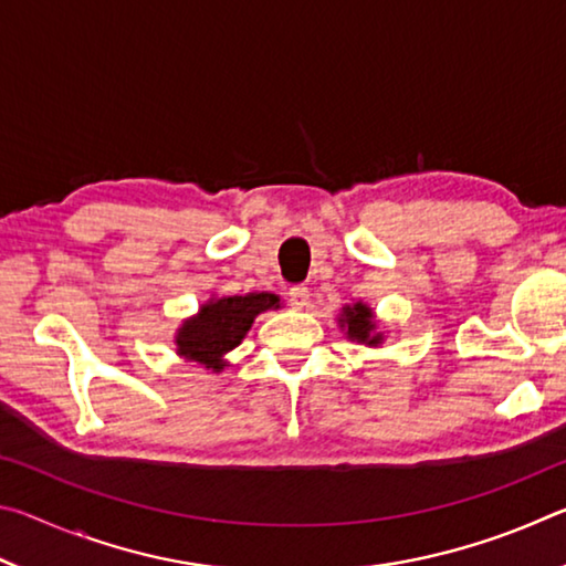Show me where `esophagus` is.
<instances>
[{"label":"esophagus","instance_id":"34e87169","mask_svg":"<svg viewBox=\"0 0 566 566\" xmlns=\"http://www.w3.org/2000/svg\"><path fill=\"white\" fill-rule=\"evenodd\" d=\"M310 296H312V292L306 290V286H292L290 292H286V300H290V304L294 306V310H304L306 304H310Z\"/></svg>","mask_w":566,"mask_h":566}]
</instances>
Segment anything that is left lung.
I'll return each mask as SVG.
<instances>
[{
	"label": "left lung",
	"mask_w": 566,
	"mask_h": 566,
	"mask_svg": "<svg viewBox=\"0 0 566 566\" xmlns=\"http://www.w3.org/2000/svg\"><path fill=\"white\" fill-rule=\"evenodd\" d=\"M339 327L347 332V337L352 342L367 344V347H377V344H381V339H385L381 337V332H377L375 312L361 302L344 306L339 314Z\"/></svg>",
	"instance_id": "8db88e82"
}]
</instances>
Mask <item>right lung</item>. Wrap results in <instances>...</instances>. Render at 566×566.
I'll return each instance as SVG.
<instances>
[{"label": "right lung", "instance_id": "add662e5", "mask_svg": "<svg viewBox=\"0 0 566 566\" xmlns=\"http://www.w3.org/2000/svg\"><path fill=\"white\" fill-rule=\"evenodd\" d=\"M266 310H280V296L272 292H252L209 300L195 317L179 327L175 337L177 354L189 361L205 364L212 371H222L227 367L224 354L242 344L256 314Z\"/></svg>", "mask_w": 566, "mask_h": 566}]
</instances>
